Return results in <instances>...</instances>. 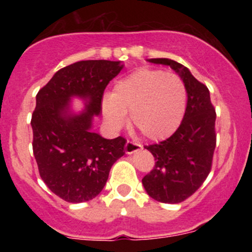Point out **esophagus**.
Masks as SVG:
<instances>
[{
  "mask_svg": "<svg viewBox=\"0 0 252 252\" xmlns=\"http://www.w3.org/2000/svg\"><path fill=\"white\" fill-rule=\"evenodd\" d=\"M142 149V146L140 143L131 142V141H128L126 144V154H134V153L138 152V150Z\"/></svg>",
  "mask_w": 252,
  "mask_h": 252,
  "instance_id": "esophagus-1",
  "label": "esophagus"
}]
</instances>
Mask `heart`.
<instances>
[{
    "mask_svg": "<svg viewBox=\"0 0 252 252\" xmlns=\"http://www.w3.org/2000/svg\"><path fill=\"white\" fill-rule=\"evenodd\" d=\"M187 90L181 78L161 70L138 68L118 79L112 94L102 99L106 123L114 130L130 124L152 141H161L176 131L184 118Z\"/></svg>",
    "mask_w": 252,
    "mask_h": 252,
    "instance_id": "1",
    "label": "heart"
}]
</instances>
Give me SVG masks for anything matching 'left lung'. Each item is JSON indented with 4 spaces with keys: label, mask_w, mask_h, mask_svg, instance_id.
Returning <instances> with one entry per match:
<instances>
[{
    "label": "left lung",
    "mask_w": 252,
    "mask_h": 252,
    "mask_svg": "<svg viewBox=\"0 0 252 252\" xmlns=\"http://www.w3.org/2000/svg\"><path fill=\"white\" fill-rule=\"evenodd\" d=\"M149 63L169 66L187 90V105L182 122L169 138L144 147L155 158V166L142 179L149 196L164 204L186 200L206 180L216 148V110L210 91L181 63L167 58Z\"/></svg>",
    "instance_id": "8db88e82"
}]
</instances>
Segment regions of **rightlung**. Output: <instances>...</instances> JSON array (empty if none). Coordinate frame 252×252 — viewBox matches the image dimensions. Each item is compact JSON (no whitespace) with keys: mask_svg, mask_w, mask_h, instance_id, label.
<instances>
[{"mask_svg":"<svg viewBox=\"0 0 252 252\" xmlns=\"http://www.w3.org/2000/svg\"><path fill=\"white\" fill-rule=\"evenodd\" d=\"M121 62L83 60L62 68L36 94L32 115L33 153L41 179L67 202L89 201L102 192L109 172L126 154V141L92 131L102 112L104 90L123 68ZM72 97L86 106L74 113Z\"/></svg>","mask_w":252,"mask_h":252,"instance_id":"1","label":"right lung"}]
</instances>
